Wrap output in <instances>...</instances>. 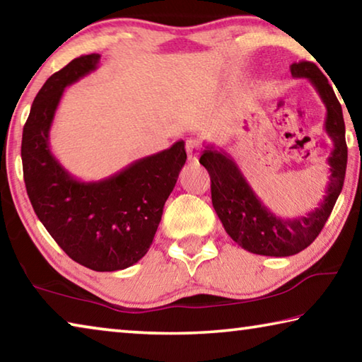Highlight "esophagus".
Masks as SVG:
<instances>
[{
	"label": "esophagus",
	"instance_id": "esophagus-1",
	"mask_svg": "<svg viewBox=\"0 0 362 362\" xmlns=\"http://www.w3.org/2000/svg\"><path fill=\"white\" fill-rule=\"evenodd\" d=\"M187 156H188V161H198V156H199V151H201V145H199V140L194 139V137H189L187 140Z\"/></svg>",
	"mask_w": 362,
	"mask_h": 362
}]
</instances>
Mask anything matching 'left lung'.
I'll return each mask as SVG.
<instances>
[{
  "label": "left lung",
  "instance_id": "1",
  "mask_svg": "<svg viewBox=\"0 0 362 362\" xmlns=\"http://www.w3.org/2000/svg\"><path fill=\"white\" fill-rule=\"evenodd\" d=\"M291 73L293 78L310 79L327 112L324 129L332 140L327 158L330 175L326 194L317 207L297 218L276 217L255 194L230 153L207 144L199 158L211 175L212 206L225 231L244 250L268 257L296 255L316 240L341 192L348 159L341 105L327 78L306 60L292 64Z\"/></svg>",
  "mask_w": 362,
  "mask_h": 362
}]
</instances>
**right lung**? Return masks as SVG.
I'll return each instance as SVG.
<instances>
[{
    "instance_id": "1",
    "label": "right lung",
    "mask_w": 362,
    "mask_h": 362,
    "mask_svg": "<svg viewBox=\"0 0 362 362\" xmlns=\"http://www.w3.org/2000/svg\"><path fill=\"white\" fill-rule=\"evenodd\" d=\"M99 60L100 54L71 60L36 94L22 134L23 180L40 222L70 259L94 272H118L148 252L187 151L179 140L94 182L76 179L59 163L49 134L60 99Z\"/></svg>"
}]
</instances>
